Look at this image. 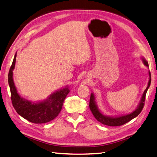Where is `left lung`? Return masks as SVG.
Masks as SVG:
<instances>
[{"mask_svg":"<svg viewBox=\"0 0 157 157\" xmlns=\"http://www.w3.org/2000/svg\"><path fill=\"white\" fill-rule=\"evenodd\" d=\"M141 60L143 62V64L146 66V67H148V64L147 60L144 57H141ZM148 76H149V80L148 82V85L147 89H145L143 94H142L141 99L140 100L137 107L136 108L134 111L132 112L125 114V115H121V116H107V115H104L101 110L99 109V107L97 105V103L96 102V97L95 94L91 93L90 94V101H89V107L92 113L93 114L94 117L96 118V120L99 121L100 123H101L104 125H107L109 126H119L124 125L126 123L130 121L132 119H134L136 116H138L140 113L142 111L143 107L144 105V101H145V97L146 94H147V90L149 88L150 85H151V75L150 71H148Z\"/></svg>","mask_w":157,"mask_h":157,"instance_id":"8db88e82","label":"left lung"}]
</instances>
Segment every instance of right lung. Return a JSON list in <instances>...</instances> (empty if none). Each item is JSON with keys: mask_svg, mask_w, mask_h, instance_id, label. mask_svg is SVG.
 <instances>
[{"mask_svg": "<svg viewBox=\"0 0 157 157\" xmlns=\"http://www.w3.org/2000/svg\"><path fill=\"white\" fill-rule=\"evenodd\" d=\"M17 53L10 68L8 82L11 94L13 105L19 115L34 124L49 122L56 117L62 109L64 101L70 92L68 86L55 90L46 99L40 101H31L26 99L17 92L13 81V70L15 69Z\"/></svg>", "mask_w": 157, "mask_h": 157, "instance_id": "right-lung-1", "label": "right lung"}]
</instances>
